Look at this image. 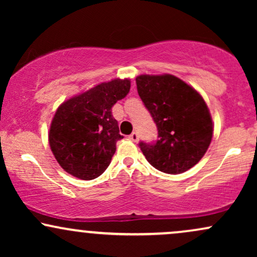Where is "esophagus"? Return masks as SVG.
Here are the masks:
<instances>
[{
  "instance_id": "esophagus-1",
  "label": "esophagus",
  "mask_w": 257,
  "mask_h": 257,
  "mask_svg": "<svg viewBox=\"0 0 257 257\" xmlns=\"http://www.w3.org/2000/svg\"><path fill=\"white\" fill-rule=\"evenodd\" d=\"M129 139H131L132 141H134V143H138L139 141V134L137 132H133L131 135H129Z\"/></svg>"
}]
</instances>
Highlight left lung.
I'll use <instances>...</instances> for the list:
<instances>
[{
	"label": "left lung",
	"mask_w": 257,
	"mask_h": 257,
	"mask_svg": "<svg viewBox=\"0 0 257 257\" xmlns=\"http://www.w3.org/2000/svg\"><path fill=\"white\" fill-rule=\"evenodd\" d=\"M137 88L158 131L156 143L139 144L147 162L167 174L196 166L213 138V120L200 94L173 75L138 76Z\"/></svg>",
	"instance_id": "left-lung-1"
}]
</instances>
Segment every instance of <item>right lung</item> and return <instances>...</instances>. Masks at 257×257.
Instances as JSON below:
<instances>
[{
  "instance_id": "right-lung-1",
  "label": "right lung",
  "mask_w": 257,
  "mask_h": 257,
  "mask_svg": "<svg viewBox=\"0 0 257 257\" xmlns=\"http://www.w3.org/2000/svg\"><path fill=\"white\" fill-rule=\"evenodd\" d=\"M129 89V79H112L59 106L49 129V145L65 172L93 180L107 169L116 143L123 139L112 106Z\"/></svg>"
}]
</instances>
